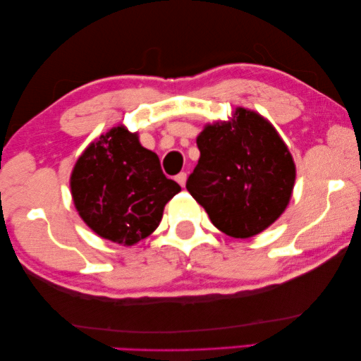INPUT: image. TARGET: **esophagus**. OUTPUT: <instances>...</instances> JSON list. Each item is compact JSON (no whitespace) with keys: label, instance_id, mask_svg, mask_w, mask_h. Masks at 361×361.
<instances>
[{"label":"esophagus","instance_id":"esophagus-1","mask_svg":"<svg viewBox=\"0 0 361 361\" xmlns=\"http://www.w3.org/2000/svg\"><path fill=\"white\" fill-rule=\"evenodd\" d=\"M175 180H176V183H178V185L183 188L186 185V180H188V175H186V172H180L178 175L175 176Z\"/></svg>","mask_w":361,"mask_h":361}]
</instances>
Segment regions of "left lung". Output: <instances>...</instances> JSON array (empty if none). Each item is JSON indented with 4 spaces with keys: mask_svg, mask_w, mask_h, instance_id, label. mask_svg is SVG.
<instances>
[{
    "mask_svg": "<svg viewBox=\"0 0 361 361\" xmlns=\"http://www.w3.org/2000/svg\"><path fill=\"white\" fill-rule=\"evenodd\" d=\"M200 159L186 189L212 221L235 239L262 233L290 202L296 169L286 142L260 114L237 109L229 122L206 126Z\"/></svg>",
    "mask_w": 361,
    "mask_h": 361,
    "instance_id": "obj_1",
    "label": "left lung"
}]
</instances>
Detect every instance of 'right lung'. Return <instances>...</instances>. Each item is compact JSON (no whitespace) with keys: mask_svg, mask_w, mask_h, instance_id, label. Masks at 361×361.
<instances>
[{"mask_svg":"<svg viewBox=\"0 0 361 361\" xmlns=\"http://www.w3.org/2000/svg\"><path fill=\"white\" fill-rule=\"evenodd\" d=\"M180 190L161 171L157 153L124 127H113L91 142L71 173L82 220L97 235L128 247L155 231L166 203Z\"/></svg>","mask_w":361,"mask_h":361,"instance_id":"obj_1","label":"right lung"}]
</instances>
